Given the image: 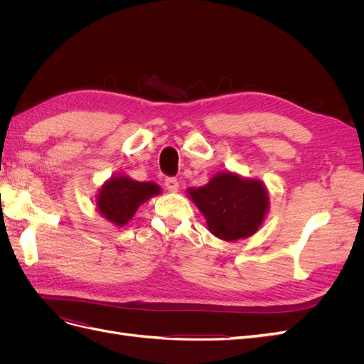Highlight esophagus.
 <instances>
[{
  "label": "esophagus",
  "instance_id": "34e87169",
  "mask_svg": "<svg viewBox=\"0 0 364 364\" xmlns=\"http://www.w3.org/2000/svg\"><path fill=\"white\" fill-rule=\"evenodd\" d=\"M165 186H167L168 191L176 193L179 190V182L176 178H167V179H165Z\"/></svg>",
  "mask_w": 364,
  "mask_h": 364
}]
</instances>
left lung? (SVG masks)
Listing matches in <instances>:
<instances>
[{
    "label": "left lung",
    "mask_w": 364,
    "mask_h": 364,
    "mask_svg": "<svg viewBox=\"0 0 364 364\" xmlns=\"http://www.w3.org/2000/svg\"><path fill=\"white\" fill-rule=\"evenodd\" d=\"M188 194L205 215L209 232L225 241L255 234L269 211L264 183L230 171L215 174L200 188H190Z\"/></svg>",
    "instance_id": "8db88e82"
}]
</instances>
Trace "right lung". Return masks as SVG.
I'll return each mask as SVG.
<instances>
[{
	"instance_id": "add662e5",
	"label": "right lung",
	"mask_w": 364,
	"mask_h": 364,
	"mask_svg": "<svg viewBox=\"0 0 364 364\" xmlns=\"http://www.w3.org/2000/svg\"><path fill=\"white\" fill-rule=\"evenodd\" d=\"M161 193L155 182H138L129 176L117 174L106 181L97 196V209L117 226H124L135 215L139 205Z\"/></svg>"
}]
</instances>
